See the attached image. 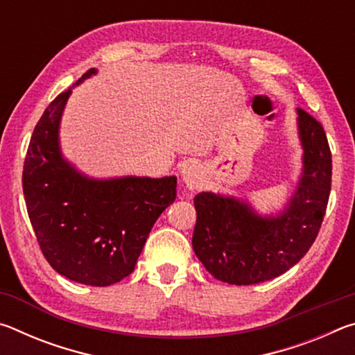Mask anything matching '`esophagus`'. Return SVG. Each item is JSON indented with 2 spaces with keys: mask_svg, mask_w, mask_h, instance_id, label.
<instances>
[{
  "mask_svg": "<svg viewBox=\"0 0 355 355\" xmlns=\"http://www.w3.org/2000/svg\"><path fill=\"white\" fill-rule=\"evenodd\" d=\"M180 173H182V180L189 189H199L205 182V172H203L202 166L196 161H188L182 167H180Z\"/></svg>",
  "mask_w": 355,
  "mask_h": 355,
  "instance_id": "esophagus-1",
  "label": "esophagus"
}]
</instances>
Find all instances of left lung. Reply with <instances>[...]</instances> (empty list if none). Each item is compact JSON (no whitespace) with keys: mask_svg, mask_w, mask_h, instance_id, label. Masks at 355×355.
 Segmentation results:
<instances>
[{"mask_svg":"<svg viewBox=\"0 0 355 355\" xmlns=\"http://www.w3.org/2000/svg\"><path fill=\"white\" fill-rule=\"evenodd\" d=\"M296 112L302 173L282 211L261 216L250 203L214 192L194 197L192 249L214 279L254 285L279 277L318 236L332 183V155L322 125L304 110Z\"/></svg>","mask_w":355,"mask_h":355,"instance_id":"left-lung-1","label":"left lung"}]
</instances>
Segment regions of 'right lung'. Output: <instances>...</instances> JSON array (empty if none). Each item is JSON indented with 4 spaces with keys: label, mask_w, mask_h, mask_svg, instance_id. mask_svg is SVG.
Instances as JSON below:
<instances>
[{
    "label": "right lung",
    "mask_w": 355,
    "mask_h": 355,
    "mask_svg": "<svg viewBox=\"0 0 355 355\" xmlns=\"http://www.w3.org/2000/svg\"><path fill=\"white\" fill-rule=\"evenodd\" d=\"M97 73L91 69L80 80ZM71 89L35 125L23 166V194L42 254L64 277L91 286L135 271L161 213L175 200L177 177L91 178L62 156L59 127Z\"/></svg>",
    "instance_id": "right-lung-1"
}]
</instances>
